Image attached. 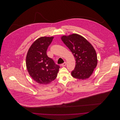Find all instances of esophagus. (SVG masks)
I'll return each mask as SVG.
<instances>
[{"mask_svg": "<svg viewBox=\"0 0 120 120\" xmlns=\"http://www.w3.org/2000/svg\"><path fill=\"white\" fill-rule=\"evenodd\" d=\"M66 64H67V63H66V62H64V63H63V64H62V66L63 67L66 66Z\"/></svg>", "mask_w": 120, "mask_h": 120, "instance_id": "obj_1", "label": "esophagus"}]
</instances>
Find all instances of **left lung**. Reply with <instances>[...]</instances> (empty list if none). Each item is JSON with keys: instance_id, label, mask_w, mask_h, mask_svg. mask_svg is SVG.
Masks as SVG:
<instances>
[{"instance_id": "8db88e82", "label": "left lung", "mask_w": 120, "mask_h": 120, "mask_svg": "<svg viewBox=\"0 0 120 120\" xmlns=\"http://www.w3.org/2000/svg\"><path fill=\"white\" fill-rule=\"evenodd\" d=\"M61 39L74 56L75 66L72 76L79 80L88 79L98 63L96 51L91 44L80 34L63 35Z\"/></svg>"}]
</instances>
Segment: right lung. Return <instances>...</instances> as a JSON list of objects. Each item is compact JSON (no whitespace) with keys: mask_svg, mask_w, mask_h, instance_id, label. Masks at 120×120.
I'll list each match as a JSON object with an SVG mask.
<instances>
[{"mask_svg":"<svg viewBox=\"0 0 120 120\" xmlns=\"http://www.w3.org/2000/svg\"><path fill=\"white\" fill-rule=\"evenodd\" d=\"M54 37H41L31 45L26 57V66L31 78L41 85L49 84L57 76L60 67L48 57L46 52Z\"/></svg>","mask_w":120,"mask_h":120,"instance_id":"1","label":"right lung"}]
</instances>
